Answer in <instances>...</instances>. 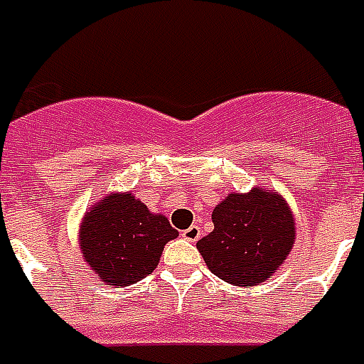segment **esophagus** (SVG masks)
<instances>
[{
	"label": "esophagus",
	"instance_id": "obj_1",
	"mask_svg": "<svg viewBox=\"0 0 364 364\" xmlns=\"http://www.w3.org/2000/svg\"><path fill=\"white\" fill-rule=\"evenodd\" d=\"M183 239H187V241H198V237H200V228L198 225H191L187 230L181 231Z\"/></svg>",
	"mask_w": 364,
	"mask_h": 364
}]
</instances>
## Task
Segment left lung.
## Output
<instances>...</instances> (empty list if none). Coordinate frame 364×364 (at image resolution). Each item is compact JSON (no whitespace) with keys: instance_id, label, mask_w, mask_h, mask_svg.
Instances as JSON below:
<instances>
[{"instance_id":"8db88e82","label":"left lung","mask_w":364,"mask_h":364,"mask_svg":"<svg viewBox=\"0 0 364 364\" xmlns=\"http://www.w3.org/2000/svg\"><path fill=\"white\" fill-rule=\"evenodd\" d=\"M214 231L196 249L210 272L233 285H257L285 262L295 239L289 208L274 193L230 195L212 212Z\"/></svg>"}]
</instances>
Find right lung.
Wrapping results in <instances>:
<instances>
[{
    "instance_id": "right-lung-1",
    "label": "right lung",
    "mask_w": 364,
    "mask_h": 364,
    "mask_svg": "<svg viewBox=\"0 0 364 364\" xmlns=\"http://www.w3.org/2000/svg\"><path fill=\"white\" fill-rule=\"evenodd\" d=\"M179 235L133 195H109L86 212L80 249L107 285H131L152 274L168 241Z\"/></svg>"
}]
</instances>
